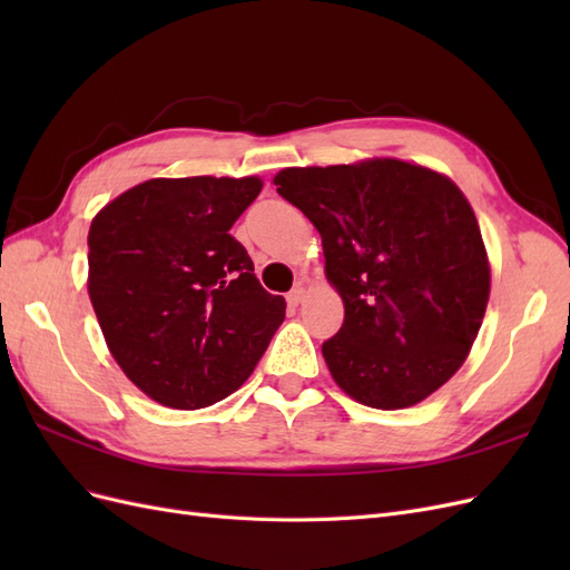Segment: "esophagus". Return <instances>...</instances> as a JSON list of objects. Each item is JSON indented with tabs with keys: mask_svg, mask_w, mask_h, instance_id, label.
Segmentation results:
<instances>
[{
	"mask_svg": "<svg viewBox=\"0 0 570 570\" xmlns=\"http://www.w3.org/2000/svg\"><path fill=\"white\" fill-rule=\"evenodd\" d=\"M304 295H306V289H304L302 285L292 287V289L287 292V304H289V306H299V304L304 302Z\"/></svg>",
	"mask_w": 570,
	"mask_h": 570,
	"instance_id": "34e87169",
	"label": "esophagus"
}]
</instances>
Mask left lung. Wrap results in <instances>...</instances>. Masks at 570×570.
Segmentation results:
<instances>
[{
  "mask_svg": "<svg viewBox=\"0 0 570 570\" xmlns=\"http://www.w3.org/2000/svg\"><path fill=\"white\" fill-rule=\"evenodd\" d=\"M273 183L321 233L325 278L344 302L323 342L335 383L373 409L423 402L461 368L490 299L469 199L400 159L283 168Z\"/></svg>",
  "mask_w": 570,
  "mask_h": 570,
  "instance_id": "1",
  "label": "left lung"
}]
</instances>
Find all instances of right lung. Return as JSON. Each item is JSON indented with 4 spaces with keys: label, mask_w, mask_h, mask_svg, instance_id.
Wrapping results in <instances>:
<instances>
[{
    "label": "right lung",
    "mask_w": 570,
    "mask_h": 570,
    "mask_svg": "<svg viewBox=\"0 0 570 570\" xmlns=\"http://www.w3.org/2000/svg\"><path fill=\"white\" fill-rule=\"evenodd\" d=\"M249 178H154L109 202L88 235V292L116 364L154 402L204 409L252 375L285 321L233 223Z\"/></svg>",
    "instance_id": "add662e5"
}]
</instances>
